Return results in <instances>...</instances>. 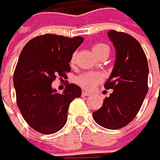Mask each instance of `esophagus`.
Masks as SVG:
<instances>
[{
    "label": "esophagus",
    "instance_id": "obj_1",
    "mask_svg": "<svg viewBox=\"0 0 160 160\" xmlns=\"http://www.w3.org/2000/svg\"><path fill=\"white\" fill-rule=\"evenodd\" d=\"M81 95L82 96H91V94L89 92H88V91H82Z\"/></svg>",
    "mask_w": 160,
    "mask_h": 160
}]
</instances>
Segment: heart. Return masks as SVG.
Wrapping results in <instances>:
<instances>
[{
	"label": "heart",
	"instance_id": "1",
	"mask_svg": "<svg viewBox=\"0 0 160 160\" xmlns=\"http://www.w3.org/2000/svg\"><path fill=\"white\" fill-rule=\"evenodd\" d=\"M92 51L96 55V57L99 59L104 56H108L109 52L108 46L105 45L104 43H96L95 45H93ZM75 61H76V54L74 53L71 56V65H74ZM102 79H103L102 75L99 72H84L75 78V82L83 89L92 90L102 81Z\"/></svg>",
	"mask_w": 160,
	"mask_h": 160
}]
</instances>
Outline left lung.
Masks as SVG:
<instances>
[{
    "label": "left lung",
    "instance_id": "obj_1",
    "mask_svg": "<svg viewBox=\"0 0 160 160\" xmlns=\"http://www.w3.org/2000/svg\"><path fill=\"white\" fill-rule=\"evenodd\" d=\"M108 34L116 49V61L104 88L113 91L92 116L99 126L118 129L131 122L142 106L148 89V65L145 52L134 37L114 30Z\"/></svg>",
    "mask_w": 160,
    "mask_h": 160
}]
</instances>
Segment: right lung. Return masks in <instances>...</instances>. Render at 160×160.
<instances>
[{
  "mask_svg": "<svg viewBox=\"0 0 160 160\" xmlns=\"http://www.w3.org/2000/svg\"><path fill=\"white\" fill-rule=\"evenodd\" d=\"M82 37L68 38L47 33L23 47L13 74L16 102L28 125L42 134H53L67 122L71 102L81 95L75 84H67L62 94L52 88L59 76L67 78L71 56L83 42Z\"/></svg>",
  "mask_w": 160,
  "mask_h": 160,
  "instance_id": "add662e5",
  "label": "right lung"
}]
</instances>
